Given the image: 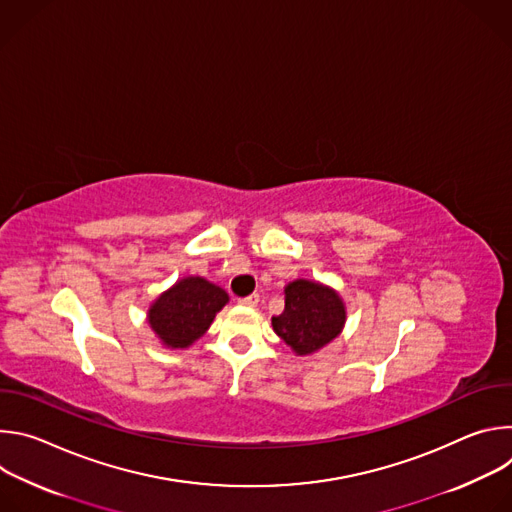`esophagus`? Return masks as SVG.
Here are the masks:
<instances>
[{"label":"esophagus","mask_w":512,"mask_h":512,"mask_svg":"<svg viewBox=\"0 0 512 512\" xmlns=\"http://www.w3.org/2000/svg\"><path fill=\"white\" fill-rule=\"evenodd\" d=\"M239 304H241V306H245V308H257V304H259V296H257V294H251V296H247V298H241V300H239Z\"/></svg>","instance_id":"obj_1"}]
</instances>
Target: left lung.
Here are the masks:
<instances>
[{"label": "left lung", "mask_w": 512, "mask_h": 512, "mask_svg": "<svg viewBox=\"0 0 512 512\" xmlns=\"http://www.w3.org/2000/svg\"><path fill=\"white\" fill-rule=\"evenodd\" d=\"M346 308L328 285L296 279L285 285V310L271 318L275 334L306 356L330 344L344 328Z\"/></svg>", "instance_id": "8db88e82"}]
</instances>
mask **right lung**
<instances>
[{"label":"right lung","instance_id":"obj_1","mask_svg":"<svg viewBox=\"0 0 512 512\" xmlns=\"http://www.w3.org/2000/svg\"><path fill=\"white\" fill-rule=\"evenodd\" d=\"M229 302L227 291L204 277H184L150 306L148 324L168 348H188Z\"/></svg>","mask_w":512,"mask_h":512}]
</instances>
